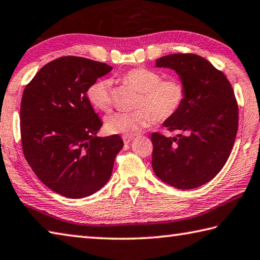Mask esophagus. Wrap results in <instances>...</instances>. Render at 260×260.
I'll return each instance as SVG.
<instances>
[{
  "label": "esophagus",
  "mask_w": 260,
  "mask_h": 260,
  "mask_svg": "<svg viewBox=\"0 0 260 260\" xmlns=\"http://www.w3.org/2000/svg\"><path fill=\"white\" fill-rule=\"evenodd\" d=\"M122 140H124V142L127 144L134 140V136H122Z\"/></svg>",
  "instance_id": "esophagus-1"
}]
</instances>
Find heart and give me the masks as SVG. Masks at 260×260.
<instances>
[{
  "instance_id": "obj_1",
  "label": "heart",
  "mask_w": 260,
  "mask_h": 260,
  "mask_svg": "<svg viewBox=\"0 0 260 260\" xmlns=\"http://www.w3.org/2000/svg\"><path fill=\"white\" fill-rule=\"evenodd\" d=\"M121 79L140 92L139 109L118 111L108 117L106 127L111 134L134 136L154 119L167 120L177 114L185 99V86L181 79H162L154 70L134 68L122 75ZM87 98L98 110L109 111L112 103L111 82L101 79L92 84Z\"/></svg>"
}]
</instances>
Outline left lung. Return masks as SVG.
<instances>
[{"label": "left lung", "instance_id": "obj_1", "mask_svg": "<svg viewBox=\"0 0 260 260\" xmlns=\"http://www.w3.org/2000/svg\"><path fill=\"white\" fill-rule=\"evenodd\" d=\"M155 67L178 75L185 99L162 124L182 133L151 134L153 172L169 185L192 190L211 181L228 161L238 132V103L225 75L200 55H165L155 60Z\"/></svg>", "mask_w": 260, "mask_h": 260}]
</instances>
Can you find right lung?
Returning <instances> with one entry per match:
<instances>
[{"mask_svg":"<svg viewBox=\"0 0 260 260\" xmlns=\"http://www.w3.org/2000/svg\"><path fill=\"white\" fill-rule=\"evenodd\" d=\"M112 67L79 56L45 64L27 85L20 107L22 151L32 172L69 199L92 196L109 181L119 135L98 136L102 121L87 98Z\"/></svg>","mask_w":260,"mask_h":260,"instance_id":"add662e5","label":"right lung"}]
</instances>
